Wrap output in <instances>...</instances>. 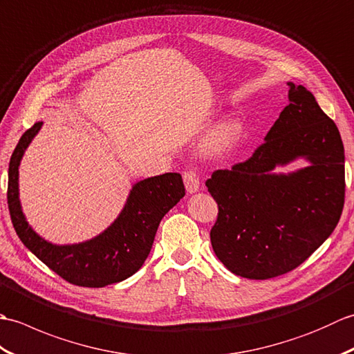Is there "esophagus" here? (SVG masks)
I'll return each instance as SVG.
<instances>
[{
  "label": "esophagus",
  "mask_w": 354,
  "mask_h": 354,
  "mask_svg": "<svg viewBox=\"0 0 354 354\" xmlns=\"http://www.w3.org/2000/svg\"><path fill=\"white\" fill-rule=\"evenodd\" d=\"M183 178H184L185 189H187V192H189L190 194L196 193L199 190V176L196 175V173L192 171V170L190 171H185L184 175H183Z\"/></svg>",
  "instance_id": "obj_1"
}]
</instances>
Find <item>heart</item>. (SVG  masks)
I'll use <instances>...</instances> for the list:
<instances>
[{"label": "heart", "mask_w": 354, "mask_h": 354, "mask_svg": "<svg viewBox=\"0 0 354 354\" xmlns=\"http://www.w3.org/2000/svg\"><path fill=\"white\" fill-rule=\"evenodd\" d=\"M243 135V124L239 118H227L217 124L209 137V147L214 152L225 153L234 147Z\"/></svg>", "instance_id": "b5f03b06"}]
</instances>
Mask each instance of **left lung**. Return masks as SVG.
<instances>
[{"instance_id": "left-lung-1", "label": "left lung", "mask_w": 354, "mask_h": 354, "mask_svg": "<svg viewBox=\"0 0 354 354\" xmlns=\"http://www.w3.org/2000/svg\"><path fill=\"white\" fill-rule=\"evenodd\" d=\"M289 104L245 162L217 170L205 185L219 207L209 232L225 268L250 280L295 269L326 242L344 208L341 133L303 85L288 82ZM297 159L310 162L275 174Z\"/></svg>"}]
</instances>
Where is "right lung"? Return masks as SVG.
Listing matches in <instances>:
<instances>
[{"instance_id": "1", "label": "right lung", "mask_w": 354, "mask_h": 354, "mask_svg": "<svg viewBox=\"0 0 354 354\" xmlns=\"http://www.w3.org/2000/svg\"><path fill=\"white\" fill-rule=\"evenodd\" d=\"M42 122L24 132L9 164L7 204L21 242L51 270L71 284L104 288L133 275L146 261L165 213L184 198L179 173L142 179L132 185L117 219L95 237L71 245H55L30 227L19 201V164Z\"/></svg>"}]
</instances>
